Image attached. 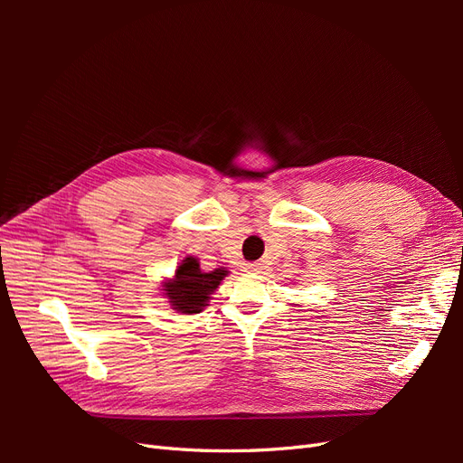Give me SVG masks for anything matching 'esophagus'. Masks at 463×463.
I'll list each match as a JSON object with an SVG mask.
<instances>
[{"label": "esophagus", "instance_id": "34e87169", "mask_svg": "<svg viewBox=\"0 0 463 463\" xmlns=\"http://www.w3.org/2000/svg\"><path fill=\"white\" fill-rule=\"evenodd\" d=\"M243 270H245V272L257 274V272H260V264H259V262H245V264H243Z\"/></svg>", "mask_w": 463, "mask_h": 463}]
</instances>
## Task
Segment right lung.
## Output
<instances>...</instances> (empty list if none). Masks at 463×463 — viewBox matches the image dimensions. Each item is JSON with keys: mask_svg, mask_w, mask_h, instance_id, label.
<instances>
[{"mask_svg": "<svg viewBox=\"0 0 463 463\" xmlns=\"http://www.w3.org/2000/svg\"><path fill=\"white\" fill-rule=\"evenodd\" d=\"M228 270L223 269L203 272L197 259L185 257L177 266L175 278L165 284L164 291L174 309H177L179 313H201L206 307V301L210 299L208 296L220 286Z\"/></svg>", "mask_w": 463, "mask_h": 463, "instance_id": "1", "label": "right lung"}]
</instances>
